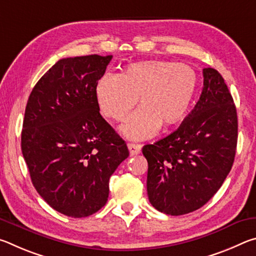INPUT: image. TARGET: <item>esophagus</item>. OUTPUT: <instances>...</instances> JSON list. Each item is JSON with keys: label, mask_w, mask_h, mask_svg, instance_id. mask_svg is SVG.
Returning <instances> with one entry per match:
<instances>
[{"label": "esophagus", "mask_w": 256, "mask_h": 256, "mask_svg": "<svg viewBox=\"0 0 256 256\" xmlns=\"http://www.w3.org/2000/svg\"><path fill=\"white\" fill-rule=\"evenodd\" d=\"M128 150H130V154H131V156H136V154H138L141 152V148H142L141 144H128Z\"/></svg>", "instance_id": "1"}]
</instances>
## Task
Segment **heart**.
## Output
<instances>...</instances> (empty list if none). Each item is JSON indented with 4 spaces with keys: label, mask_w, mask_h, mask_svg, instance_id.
I'll list each match as a JSON object with an SVG mask.
<instances>
[{
    "label": "heart",
    "mask_w": 256,
    "mask_h": 256,
    "mask_svg": "<svg viewBox=\"0 0 256 256\" xmlns=\"http://www.w3.org/2000/svg\"><path fill=\"white\" fill-rule=\"evenodd\" d=\"M198 89L192 66L170 60H144L128 66L122 74L107 72L94 88L99 110L108 118L122 120L138 102L141 107L122 126L130 138L154 136L164 125L184 118Z\"/></svg>",
    "instance_id": "1"
}]
</instances>
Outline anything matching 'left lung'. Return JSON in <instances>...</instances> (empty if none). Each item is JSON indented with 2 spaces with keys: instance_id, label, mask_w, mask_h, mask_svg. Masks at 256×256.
I'll use <instances>...</instances> for the list:
<instances>
[{
  "instance_id": "1",
  "label": "left lung",
  "mask_w": 256,
  "mask_h": 256,
  "mask_svg": "<svg viewBox=\"0 0 256 256\" xmlns=\"http://www.w3.org/2000/svg\"><path fill=\"white\" fill-rule=\"evenodd\" d=\"M200 99L180 128L142 148L146 190L158 211L182 216L200 209L230 172L237 146V112L220 73L203 68Z\"/></svg>"
}]
</instances>
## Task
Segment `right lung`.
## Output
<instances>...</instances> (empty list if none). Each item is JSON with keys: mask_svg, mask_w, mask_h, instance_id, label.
<instances>
[{"mask_svg": "<svg viewBox=\"0 0 256 256\" xmlns=\"http://www.w3.org/2000/svg\"><path fill=\"white\" fill-rule=\"evenodd\" d=\"M112 58L60 60L34 86L26 106L21 150L30 178L53 209L73 218L106 204L110 176L128 157L94 94Z\"/></svg>", "mask_w": 256, "mask_h": 256, "instance_id": "right-lung-1", "label": "right lung"}]
</instances>
